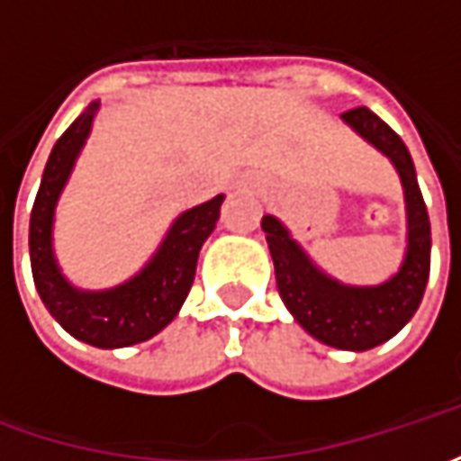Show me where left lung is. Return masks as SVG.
Wrapping results in <instances>:
<instances>
[{"label":"left lung","instance_id":"left-lung-1","mask_svg":"<svg viewBox=\"0 0 461 461\" xmlns=\"http://www.w3.org/2000/svg\"><path fill=\"white\" fill-rule=\"evenodd\" d=\"M346 125L372 149L390 158L405 194V254L398 272L380 285H344L326 275L275 215L261 218L275 261L276 290L293 318L321 344L366 351L390 341L423 300L431 269V222L416 179L413 158L400 135L366 107L341 115Z\"/></svg>","mask_w":461,"mask_h":461}]
</instances>
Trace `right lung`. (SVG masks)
Returning <instances> with one entry per match:
<instances>
[{"instance_id":"add662e5","label":"right lung","mask_w":461,"mask_h":461,"mask_svg":"<svg viewBox=\"0 0 461 461\" xmlns=\"http://www.w3.org/2000/svg\"><path fill=\"white\" fill-rule=\"evenodd\" d=\"M97 113L99 102H92L48 156L30 215V264L43 305L66 333L97 348H122L149 341L176 318L194 282L200 249L221 218L225 194L185 210L168 225L143 269L122 285L107 290L74 287L63 276L53 251V222L63 186L68 185Z\"/></svg>"}]
</instances>
